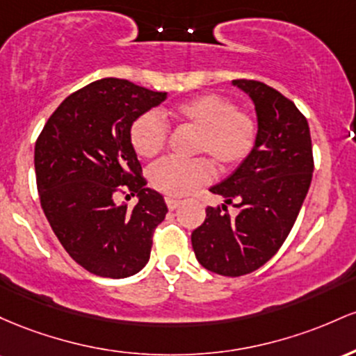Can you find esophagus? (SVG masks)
<instances>
[{"mask_svg":"<svg viewBox=\"0 0 356 356\" xmlns=\"http://www.w3.org/2000/svg\"><path fill=\"white\" fill-rule=\"evenodd\" d=\"M165 200H166V205H168V209H170V210H175V209H178V207L181 205V200H178V198H173V197H166Z\"/></svg>","mask_w":356,"mask_h":356,"instance_id":"obj_1","label":"esophagus"}]
</instances>
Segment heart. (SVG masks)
<instances>
[{"label": "heart", "mask_w": 356, "mask_h": 356, "mask_svg": "<svg viewBox=\"0 0 356 356\" xmlns=\"http://www.w3.org/2000/svg\"><path fill=\"white\" fill-rule=\"evenodd\" d=\"M166 118L178 124L198 131L195 151L207 154L222 171L234 170L249 158L257 143V121L234 101L220 94H202L170 107ZM170 126L158 113H145L131 126V145L138 156L153 158L166 146ZM211 165L209 159L191 161L161 159L149 170L154 188L168 195H188L209 183Z\"/></svg>", "instance_id": "1"}]
</instances>
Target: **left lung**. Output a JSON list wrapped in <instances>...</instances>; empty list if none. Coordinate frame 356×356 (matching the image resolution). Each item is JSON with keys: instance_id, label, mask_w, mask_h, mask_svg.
Masks as SVG:
<instances>
[{"instance_id": "8db88e82", "label": "left lung", "mask_w": 356, "mask_h": 356, "mask_svg": "<svg viewBox=\"0 0 356 356\" xmlns=\"http://www.w3.org/2000/svg\"><path fill=\"white\" fill-rule=\"evenodd\" d=\"M250 95L259 121L257 143L241 166L210 191L239 209L230 218L226 205L207 209L191 232V245L205 269L229 277L266 264L289 235L313 178L309 126L301 111L264 82L235 79Z\"/></svg>"}]
</instances>
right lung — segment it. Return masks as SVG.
Here are the masks:
<instances>
[{"mask_svg":"<svg viewBox=\"0 0 356 356\" xmlns=\"http://www.w3.org/2000/svg\"><path fill=\"white\" fill-rule=\"evenodd\" d=\"M165 99L166 92L126 79H101L60 104L35 143L47 220L70 257L92 274L129 277L149 261L168 209L161 195L145 188L131 126ZM126 191L140 197L131 211L113 202Z\"/></svg>","mask_w":356,"mask_h":356,"instance_id":"obj_1","label":"right lung"}]
</instances>
